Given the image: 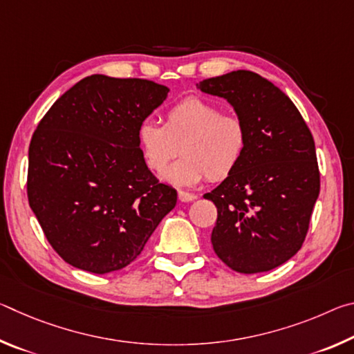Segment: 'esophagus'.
<instances>
[{"label":"esophagus","mask_w":354,"mask_h":354,"mask_svg":"<svg viewBox=\"0 0 354 354\" xmlns=\"http://www.w3.org/2000/svg\"><path fill=\"white\" fill-rule=\"evenodd\" d=\"M178 198H179V201H183V203H190V201L196 200V195L181 190V192H178Z\"/></svg>","instance_id":"1"}]
</instances>
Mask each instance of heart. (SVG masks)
<instances>
[{
	"label": "heart",
	"mask_w": 354,
	"mask_h": 354,
	"mask_svg": "<svg viewBox=\"0 0 354 354\" xmlns=\"http://www.w3.org/2000/svg\"><path fill=\"white\" fill-rule=\"evenodd\" d=\"M137 139L143 160L156 175L181 153L184 158L165 173L178 187H192L207 176L221 181L237 169L247 148L248 133L242 118L200 97H187L169 107L164 124L143 122Z\"/></svg>",
	"instance_id": "b5f03b06"
}]
</instances>
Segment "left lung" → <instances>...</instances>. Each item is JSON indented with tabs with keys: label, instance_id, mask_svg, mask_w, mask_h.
Instances as JSON below:
<instances>
[{
	"label": "left lung",
	"instance_id": "left-lung-1",
	"mask_svg": "<svg viewBox=\"0 0 354 354\" xmlns=\"http://www.w3.org/2000/svg\"><path fill=\"white\" fill-rule=\"evenodd\" d=\"M242 118L247 148L237 169L205 195L217 207L215 254L239 273L273 270L301 248L320 192L315 143L284 92L248 70L196 84Z\"/></svg>",
	"mask_w": 354,
	"mask_h": 354
}]
</instances>
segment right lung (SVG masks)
<instances>
[{
    "mask_svg": "<svg viewBox=\"0 0 354 354\" xmlns=\"http://www.w3.org/2000/svg\"><path fill=\"white\" fill-rule=\"evenodd\" d=\"M169 87L92 75L65 92L34 131L28 200L70 266L104 274L142 253L178 194L148 170L137 131Z\"/></svg>",
    "mask_w": 354,
    "mask_h": 354,
    "instance_id": "add662e5",
    "label": "right lung"
}]
</instances>
